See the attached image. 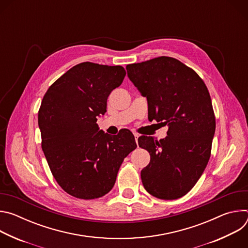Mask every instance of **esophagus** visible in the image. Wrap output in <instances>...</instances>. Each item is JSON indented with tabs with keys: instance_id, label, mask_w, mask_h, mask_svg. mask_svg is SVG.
I'll return each instance as SVG.
<instances>
[{
	"instance_id": "1",
	"label": "esophagus",
	"mask_w": 248,
	"mask_h": 248,
	"mask_svg": "<svg viewBox=\"0 0 248 248\" xmlns=\"http://www.w3.org/2000/svg\"><path fill=\"white\" fill-rule=\"evenodd\" d=\"M133 135H134V137H135V141H136V143H137V140H138L139 134H138V133H133Z\"/></svg>"
}]
</instances>
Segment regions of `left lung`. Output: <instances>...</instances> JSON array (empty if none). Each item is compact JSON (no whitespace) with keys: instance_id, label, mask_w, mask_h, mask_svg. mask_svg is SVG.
<instances>
[{"instance_id":"obj_1","label":"left lung","mask_w":248,"mask_h":248,"mask_svg":"<svg viewBox=\"0 0 248 248\" xmlns=\"http://www.w3.org/2000/svg\"><path fill=\"white\" fill-rule=\"evenodd\" d=\"M127 76L147 98L148 119L163 122L164 139L140 136L150 154L141 181L151 195L165 200L186 195L197 183L211 156L216 120L207 86L179 60L158 57L126 65Z\"/></svg>"}]
</instances>
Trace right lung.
Segmentation results:
<instances>
[{
  "instance_id": "add662e5",
  "label": "right lung",
  "mask_w": 248,
  "mask_h": 248,
  "mask_svg": "<svg viewBox=\"0 0 248 248\" xmlns=\"http://www.w3.org/2000/svg\"><path fill=\"white\" fill-rule=\"evenodd\" d=\"M125 75L121 65L81 62L43 97L38 112L42 150L59 186L74 197L89 200L107 194L124 159L136 148L131 132L112 136L96 124Z\"/></svg>"
}]
</instances>
